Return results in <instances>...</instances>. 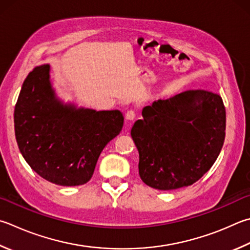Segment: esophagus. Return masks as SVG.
I'll list each match as a JSON object with an SVG mask.
<instances>
[{"label": "esophagus", "instance_id": "34e87169", "mask_svg": "<svg viewBox=\"0 0 250 250\" xmlns=\"http://www.w3.org/2000/svg\"><path fill=\"white\" fill-rule=\"evenodd\" d=\"M134 118H135V112H134V110H128L126 111V113H125V119L126 120H134Z\"/></svg>", "mask_w": 250, "mask_h": 250}]
</instances>
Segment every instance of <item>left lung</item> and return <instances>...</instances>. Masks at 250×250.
Listing matches in <instances>:
<instances>
[{
  "label": "left lung",
  "instance_id": "8db88e82",
  "mask_svg": "<svg viewBox=\"0 0 250 250\" xmlns=\"http://www.w3.org/2000/svg\"><path fill=\"white\" fill-rule=\"evenodd\" d=\"M131 129L144 184L172 190L196 183L214 164L225 139V107L220 95L186 90L142 110Z\"/></svg>",
  "mask_w": 250,
  "mask_h": 250
}]
</instances>
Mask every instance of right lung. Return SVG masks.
<instances>
[{"instance_id": "obj_1", "label": "right lung", "mask_w": 250, "mask_h": 250, "mask_svg": "<svg viewBox=\"0 0 250 250\" xmlns=\"http://www.w3.org/2000/svg\"><path fill=\"white\" fill-rule=\"evenodd\" d=\"M49 64L37 66L22 84L14 110L18 148L31 169L50 183H87L107 143L120 133L119 110L96 111L62 105L49 81Z\"/></svg>"}]
</instances>
